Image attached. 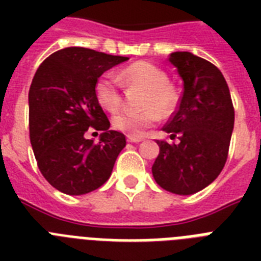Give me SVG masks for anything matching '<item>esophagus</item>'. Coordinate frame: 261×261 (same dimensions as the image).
<instances>
[{"label": "esophagus", "instance_id": "1", "mask_svg": "<svg viewBox=\"0 0 261 261\" xmlns=\"http://www.w3.org/2000/svg\"><path fill=\"white\" fill-rule=\"evenodd\" d=\"M127 141H128V142L138 143V142H141V141H143V138H142V137H139V135L128 134V135H127Z\"/></svg>", "mask_w": 261, "mask_h": 261}]
</instances>
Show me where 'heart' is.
<instances>
[{
  "label": "heart",
  "mask_w": 261,
  "mask_h": 261,
  "mask_svg": "<svg viewBox=\"0 0 261 261\" xmlns=\"http://www.w3.org/2000/svg\"><path fill=\"white\" fill-rule=\"evenodd\" d=\"M119 80L131 88L143 89L138 101L139 111H124L112 119L114 128L130 134H141L159 122L160 115L169 118L180 101V93L168 74L150 62H135L119 73ZM119 80L111 73L102 74L96 83V98L104 110L116 112L123 101Z\"/></svg>",
  "instance_id": "1"
}]
</instances>
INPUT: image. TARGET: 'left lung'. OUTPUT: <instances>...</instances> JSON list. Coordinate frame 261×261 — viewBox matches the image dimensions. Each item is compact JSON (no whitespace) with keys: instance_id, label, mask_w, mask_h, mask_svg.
<instances>
[{"instance_id":"8db88e82","label":"left lung","mask_w":261,"mask_h":261,"mask_svg":"<svg viewBox=\"0 0 261 261\" xmlns=\"http://www.w3.org/2000/svg\"><path fill=\"white\" fill-rule=\"evenodd\" d=\"M171 63L184 83L177 110L163 127L177 143L159 139L151 172L161 188L191 195L214 181L225 167L234 126V107L218 67L191 53H173Z\"/></svg>"}]
</instances>
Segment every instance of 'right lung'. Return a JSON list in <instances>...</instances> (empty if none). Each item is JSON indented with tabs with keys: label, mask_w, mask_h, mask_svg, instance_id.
<instances>
[{
	"label": "right lung",
	"mask_w": 261,
	"mask_h": 261,
	"mask_svg": "<svg viewBox=\"0 0 261 261\" xmlns=\"http://www.w3.org/2000/svg\"><path fill=\"white\" fill-rule=\"evenodd\" d=\"M127 57L84 47H67L47 57L31 84L30 139L39 171L67 195L97 190L110 178L126 137L110 128L96 98L98 77ZM102 130L97 143L85 138Z\"/></svg>",
	"instance_id": "add662e5"
}]
</instances>
